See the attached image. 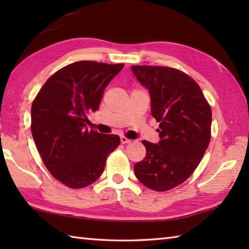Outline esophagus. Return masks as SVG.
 <instances>
[{"label":"esophagus","mask_w":249,"mask_h":249,"mask_svg":"<svg viewBox=\"0 0 249 249\" xmlns=\"http://www.w3.org/2000/svg\"><path fill=\"white\" fill-rule=\"evenodd\" d=\"M129 142H130V140H129V139H127V138H126V137H123V136L121 137V143H122V144L129 143Z\"/></svg>","instance_id":"obj_1"}]
</instances>
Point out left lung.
Here are the masks:
<instances>
[{"instance_id": "8db88e82", "label": "left lung", "mask_w": 249, "mask_h": 249, "mask_svg": "<svg viewBox=\"0 0 249 249\" xmlns=\"http://www.w3.org/2000/svg\"><path fill=\"white\" fill-rule=\"evenodd\" d=\"M150 93L151 113L160 122V142L142 141L144 160L135 163L137 178L150 189L166 192L192 176L211 140L212 111L194 79L176 68L131 66Z\"/></svg>"}]
</instances>
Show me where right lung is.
Returning <instances> with one entry per match:
<instances>
[{
	"mask_svg": "<svg viewBox=\"0 0 249 249\" xmlns=\"http://www.w3.org/2000/svg\"><path fill=\"white\" fill-rule=\"evenodd\" d=\"M123 64L80 61L53 73L31 109L32 136L45 166L71 188L94 183L120 137L87 128V115L99 107L105 88Z\"/></svg>",
	"mask_w": 249,
	"mask_h": 249,
	"instance_id": "obj_1",
	"label": "right lung"
}]
</instances>
